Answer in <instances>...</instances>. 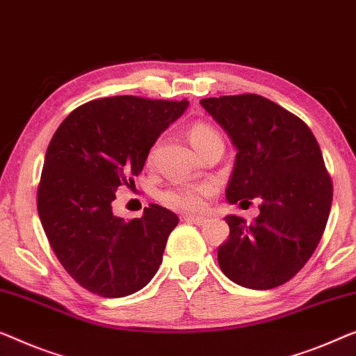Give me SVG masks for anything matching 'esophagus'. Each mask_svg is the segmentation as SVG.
<instances>
[{"mask_svg":"<svg viewBox=\"0 0 356 356\" xmlns=\"http://www.w3.org/2000/svg\"><path fill=\"white\" fill-rule=\"evenodd\" d=\"M184 220H186L188 223H194V225H204L209 221V218H205V216H195V215H186L184 216Z\"/></svg>","mask_w":356,"mask_h":356,"instance_id":"34e87169","label":"esophagus"}]
</instances>
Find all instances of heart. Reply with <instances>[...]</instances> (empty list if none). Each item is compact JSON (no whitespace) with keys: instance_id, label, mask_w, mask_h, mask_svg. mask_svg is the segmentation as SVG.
Here are the masks:
<instances>
[{"instance_id":"1","label":"heart","mask_w":356,"mask_h":356,"mask_svg":"<svg viewBox=\"0 0 356 356\" xmlns=\"http://www.w3.org/2000/svg\"><path fill=\"white\" fill-rule=\"evenodd\" d=\"M189 141L199 154L204 151L209 143L220 138L218 131L209 123H194L188 131ZM216 186L213 181L202 183H178L170 186L162 194V200L170 209L179 210V212H199L205 207L210 195H213Z\"/></svg>"}]
</instances>
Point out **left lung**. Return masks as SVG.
<instances>
[{"label": "left lung", "mask_w": 356, "mask_h": 356, "mask_svg": "<svg viewBox=\"0 0 356 356\" xmlns=\"http://www.w3.org/2000/svg\"><path fill=\"white\" fill-rule=\"evenodd\" d=\"M200 106L238 151L228 202L260 199L255 223L225 218L229 238L218 247L221 271L249 289L284 284L310 260L332 204L316 138L300 118L259 95L207 97Z\"/></svg>", "instance_id": "8db88e82"}]
</instances>
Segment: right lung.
Here are the masks:
<instances>
[{
  "label": "right lung",
  "mask_w": 356,
  "mask_h": 356,
  "mask_svg": "<svg viewBox=\"0 0 356 356\" xmlns=\"http://www.w3.org/2000/svg\"><path fill=\"white\" fill-rule=\"evenodd\" d=\"M188 106L186 99L102 97L76 107L56 130L41 172L38 215L56 257L90 292L130 296L161 266L178 216L152 204L127 221L114 215L112 202Z\"/></svg>",
  "instance_id": "add662e5"
}]
</instances>
